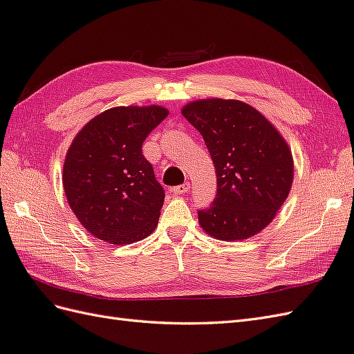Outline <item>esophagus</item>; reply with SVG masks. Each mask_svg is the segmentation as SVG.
<instances>
[{"instance_id": "obj_1", "label": "esophagus", "mask_w": 354, "mask_h": 354, "mask_svg": "<svg viewBox=\"0 0 354 354\" xmlns=\"http://www.w3.org/2000/svg\"><path fill=\"white\" fill-rule=\"evenodd\" d=\"M188 189H189V184L184 183V184H180V185H176V187L171 188V192H174V194H176V196H180V194H185Z\"/></svg>"}]
</instances>
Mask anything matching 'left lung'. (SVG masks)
Instances as JSON below:
<instances>
[{
    "label": "left lung",
    "mask_w": 354,
    "mask_h": 354,
    "mask_svg": "<svg viewBox=\"0 0 354 354\" xmlns=\"http://www.w3.org/2000/svg\"><path fill=\"white\" fill-rule=\"evenodd\" d=\"M202 134L216 174V194L198 224L212 238L242 241L275 218L293 183V157L278 130L239 100L206 98L183 109Z\"/></svg>",
    "instance_id": "1"
}]
</instances>
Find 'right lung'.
Listing matches in <instances>:
<instances>
[{
    "label": "right lung",
    "mask_w": 354,
    "mask_h": 354,
    "mask_svg": "<svg viewBox=\"0 0 354 354\" xmlns=\"http://www.w3.org/2000/svg\"><path fill=\"white\" fill-rule=\"evenodd\" d=\"M161 106H120L93 118L70 145L62 170L67 202L85 230L125 245L157 227L165 189L142 145L165 120Z\"/></svg>",
    "instance_id": "1"
}]
</instances>
